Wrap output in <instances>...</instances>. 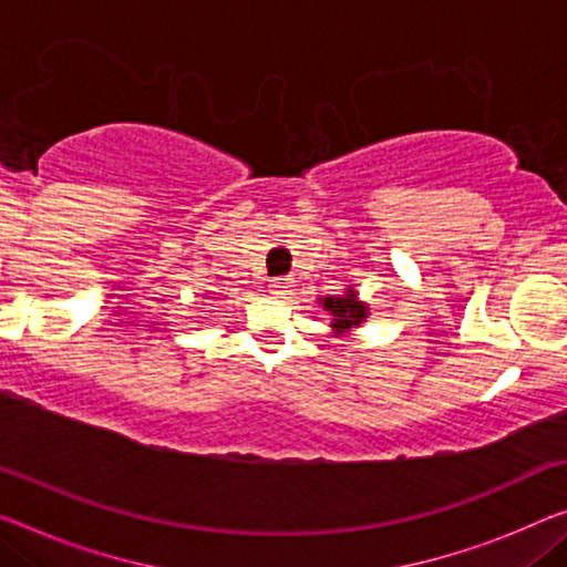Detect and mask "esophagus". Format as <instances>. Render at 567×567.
<instances>
[{"mask_svg": "<svg viewBox=\"0 0 567 567\" xmlns=\"http://www.w3.org/2000/svg\"><path fill=\"white\" fill-rule=\"evenodd\" d=\"M291 289H293L291 278H274L271 286H268V291H271L276 299H286V296L291 293Z\"/></svg>", "mask_w": 567, "mask_h": 567, "instance_id": "1", "label": "esophagus"}]
</instances>
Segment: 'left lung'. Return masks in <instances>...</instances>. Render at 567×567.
Segmentation results:
<instances>
[{"mask_svg": "<svg viewBox=\"0 0 567 567\" xmlns=\"http://www.w3.org/2000/svg\"><path fill=\"white\" fill-rule=\"evenodd\" d=\"M319 303L327 313H332L334 334L350 332V329L360 327L368 319V303L357 301L354 289H347V293L339 296H324V299H319Z\"/></svg>", "mask_w": 567, "mask_h": 567, "instance_id": "obj_1", "label": "left lung"}]
</instances>
